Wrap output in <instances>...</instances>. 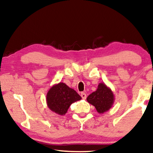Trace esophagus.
Segmentation results:
<instances>
[{
  "instance_id": "obj_1",
  "label": "esophagus",
  "mask_w": 153,
  "mask_h": 153,
  "mask_svg": "<svg viewBox=\"0 0 153 153\" xmlns=\"http://www.w3.org/2000/svg\"><path fill=\"white\" fill-rule=\"evenodd\" d=\"M81 97H82L83 100H85V98H86V94H85V93H81Z\"/></svg>"
}]
</instances>
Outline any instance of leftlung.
<instances>
[{
	"instance_id": "obj_1",
	"label": "left lung",
	"mask_w": 153,
	"mask_h": 153,
	"mask_svg": "<svg viewBox=\"0 0 153 153\" xmlns=\"http://www.w3.org/2000/svg\"><path fill=\"white\" fill-rule=\"evenodd\" d=\"M87 101L95 106L99 114H104L112 107L114 103V95L105 83H100L97 91L87 97Z\"/></svg>"
}]
</instances>
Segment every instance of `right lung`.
<instances>
[{
  "label": "right lung",
  "mask_w": 153,
  "mask_h": 153,
  "mask_svg": "<svg viewBox=\"0 0 153 153\" xmlns=\"http://www.w3.org/2000/svg\"><path fill=\"white\" fill-rule=\"evenodd\" d=\"M81 100V97L65 83L60 82L53 85L47 94V106L51 111L64 116L74 102Z\"/></svg>",
  "instance_id": "1"
}]
</instances>
